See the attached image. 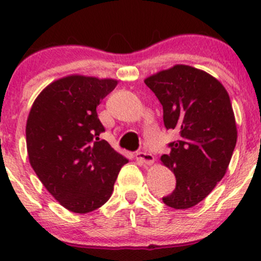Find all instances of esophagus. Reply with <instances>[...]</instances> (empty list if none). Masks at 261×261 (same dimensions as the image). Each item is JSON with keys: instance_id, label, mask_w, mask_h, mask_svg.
<instances>
[{"instance_id": "34e87169", "label": "esophagus", "mask_w": 261, "mask_h": 261, "mask_svg": "<svg viewBox=\"0 0 261 261\" xmlns=\"http://www.w3.org/2000/svg\"><path fill=\"white\" fill-rule=\"evenodd\" d=\"M136 159L140 160L143 164H152V162H154V156H152V154H150L149 151L136 152Z\"/></svg>"}]
</instances>
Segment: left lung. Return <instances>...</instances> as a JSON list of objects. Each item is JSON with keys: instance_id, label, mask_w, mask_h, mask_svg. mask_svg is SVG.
I'll return each instance as SVG.
<instances>
[{"instance_id": "1", "label": "left lung", "mask_w": 261, "mask_h": 261, "mask_svg": "<svg viewBox=\"0 0 261 261\" xmlns=\"http://www.w3.org/2000/svg\"><path fill=\"white\" fill-rule=\"evenodd\" d=\"M163 106L167 130L179 134L162 162L175 175L167 206L187 210L203 201L225 175L238 140L235 116L225 87L203 70L174 65L146 78Z\"/></svg>"}]
</instances>
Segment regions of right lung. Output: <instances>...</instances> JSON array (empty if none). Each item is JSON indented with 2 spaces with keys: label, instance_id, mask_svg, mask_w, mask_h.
Segmentation results:
<instances>
[{
  "label": "right lung",
  "instance_id": "1",
  "mask_svg": "<svg viewBox=\"0 0 261 261\" xmlns=\"http://www.w3.org/2000/svg\"><path fill=\"white\" fill-rule=\"evenodd\" d=\"M117 81L69 75L38 96L26 123L30 164L49 193L69 211L88 213L106 203L128 162L99 139L97 106Z\"/></svg>",
  "mask_w": 261,
  "mask_h": 261
}]
</instances>
